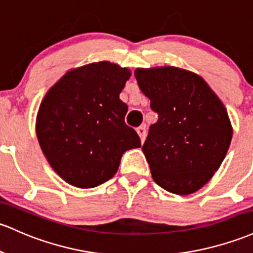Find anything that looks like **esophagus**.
Instances as JSON below:
<instances>
[{
    "label": "esophagus",
    "instance_id": "esophagus-1",
    "mask_svg": "<svg viewBox=\"0 0 253 253\" xmlns=\"http://www.w3.org/2000/svg\"><path fill=\"white\" fill-rule=\"evenodd\" d=\"M137 133H138V135H139L141 143H144V140H145V138H146V128H145V127H144V126L138 127Z\"/></svg>",
    "mask_w": 253,
    "mask_h": 253
}]
</instances>
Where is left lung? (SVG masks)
<instances>
[{
    "label": "left lung",
    "mask_w": 253,
    "mask_h": 253,
    "mask_svg": "<svg viewBox=\"0 0 253 253\" xmlns=\"http://www.w3.org/2000/svg\"><path fill=\"white\" fill-rule=\"evenodd\" d=\"M134 77L158 115L141 148L152 179L168 192H196L228 151L233 129L226 108L201 77L186 69L137 68Z\"/></svg>",
    "instance_id": "obj_1"
}]
</instances>
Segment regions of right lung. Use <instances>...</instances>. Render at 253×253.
<instances>
[{
    "mask_svg": "<svg viewBox=\"0 0 253 253\" xmlns=\"http://www.w3.org/2000/svg\"><path fill=\"white\" fill-rule=\"evenodd\" d=\"M131 72L108 61L67 72L46 92L36 121L44 156L72 186L92 188L118 171L122 154L140 146L120 99Z\"/></svg>",
    "mask_w": 253,
    "mask_h": 253,
    "instance_id": "right-lung-1",
    "label": "right lung"
}]
</instances>
